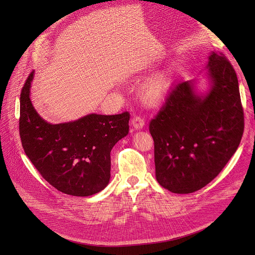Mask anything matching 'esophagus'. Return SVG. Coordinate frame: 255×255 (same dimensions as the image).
Here are the masks:
<instances>
[{"label":"esophagus","mask_w":255,"mask_h":255,"mask_svg":"<svg viewBox=\"0 0 255 255\" xmlns=\"http://www.w3.org/2000/svg\"><path fill=\"white\" fill-rule=\"evenodd\" d=\"M131 124L135 129H141L144 126V120L140 116H134L131 120Z\"/></svg>","instance_id":"1"}]
</instances>
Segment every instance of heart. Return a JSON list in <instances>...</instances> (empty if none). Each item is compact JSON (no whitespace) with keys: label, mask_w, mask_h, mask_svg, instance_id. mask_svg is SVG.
Instances as JSON below:
<instances>
[{"label":"heart","mask_w":255,"mask_h":255,"mask_svg":"<svg viewBox=\"0 0 255 255\" xmlns=\"http://www.w3.org/2000/svg\"><path fill=\"white\" fill-rule=\"evenodd\" d=\"M172 75L169 70H162L153 76L142 88L141 95L143 100L151 105L161 102L171 87Z\"/></svg>","instance_id":"obj_1"}]
</instances>
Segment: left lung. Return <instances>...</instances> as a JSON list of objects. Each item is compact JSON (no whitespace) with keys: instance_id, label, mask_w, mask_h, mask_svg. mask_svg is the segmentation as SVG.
Returning <instances> with one entry per match:
<instances>
[{"instance_id":"left-lung-1","label":"left lung","mask_w":255,"mask_h":255,"mask_svg":"<svg viewBox=\"0 0 255 255\" xmlns=\"http://www.w3.org/2000/svg\"><path fill=\"white\" fill-rule=\"evenodd\" d=\"M212 88L198 97L192 82L172 84L151 120L156 179L173 193H191L215 179L237 151L244 111L236 71L223 53L208 62Z\"/></svg>"}]
</instances>
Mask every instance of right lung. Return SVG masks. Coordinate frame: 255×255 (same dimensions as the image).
I'll list each match as a JSON object with an SVG mask.
<instances>
[{"label":"right lung","instance_id":"1","mask_svg":"<svg viewBox=\"0 0 255 255\" xmlns=\"http://www.w3.org/2000/svg\"><path fill=\"white\" fill-rule=\"evenodd\" d=\"M32 71L21 89L19 135L23 151L42 178L59 191L89 196L111 178V151L129 131L130 114L88 115L52 125L40 118L30 100Z\"/></svg>","mask_w":255,"mask_h":255}]
</instances>
